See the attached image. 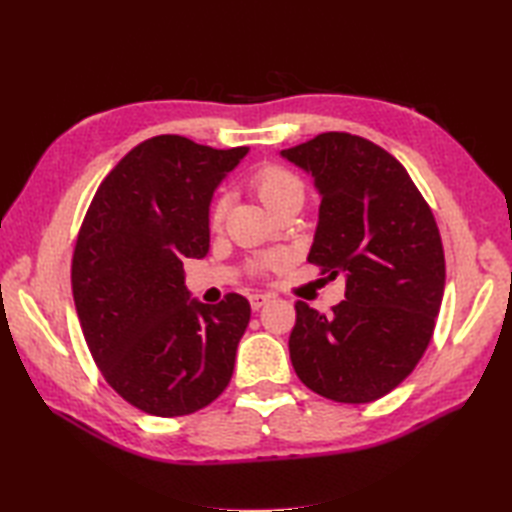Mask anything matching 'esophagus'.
I'll list each match as a JSON object with an SVG mask.
<instances>
[{
	"label": "esophagus",
	"mask_w": 512,
	"mask_h": 512,
	"mask_svg": "<svg viewBox=\"0 0 512 512\" xmlns=\"http://www.w3.org/2000/svg\"><path fill=\"white\" fill-rule=\"evenodd\" d=\"M248 301H250V308L253 310H259V308H264L266 303L270 301V297L268 295H250L248 297Z\"/></svg>",
	"instance_id": "34e87169"
}]
</instances>
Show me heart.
<instances>
[{
	"label": "heart",
	"instance_id": "b5f03b06",
	"mask_svg": "<svg viewBox=\"0 0 512 512\" xmlns=\"http://www.w3.org/2000/svg\"><path fill=\"white\" fill-rule=\"evenodd\" d=\"M250 189L262 202L268 213L277 211L279 206L286 204H303V198H306V189H303V182L292 173L290 169L281 167V165H264L262 169H257L250 178ZM224 211H226V200L220 198L215 200L211 211H209V224L211 228H220L224 222ZM279 264L277 255H266L259 257L253 262L255 273H262V270L275 268Z\"/></svg>",
	"mask_w": 512,
	"mask_h": 512
}]
</instances>
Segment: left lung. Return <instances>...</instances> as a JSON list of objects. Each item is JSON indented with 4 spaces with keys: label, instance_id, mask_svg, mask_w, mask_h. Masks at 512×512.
I'll return each instance as SVG.
<instances>
[{
    "label": "left lung",
    "instance_id": "1",
    "mask_svg": "<svg viewBox=\"0 0 512 512\" xmlns=\"http://www.w3.org/2000/svg\"><path fill=\"white\" fill-rule=\"evenodd\" d=\"M281 156L312 173L321 193L308 262L345 275L330 317L297 301L290 361L319 396L363 405L418 365L444 295V248L407 169L372 140L325 132Z\"/></svg>",
    "mask_w": 512,
    "mask_h": 512
}]
</instances>
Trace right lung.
Here are the masks:
<instances>
[{
  "mask_svg": "<svg viewBox=\"0 0 512 512\" xmlns=\"http://www.w3.org/2000/svg\"><path fill=\"white\" fill-rule=\"evenodd\" d=\"M248 147L162 134L107 173L72 255L85 343L118 396L160 418L209 405L233 376L250 303L237 292L189 301L182 259L209 253L213 191Z\"/></svg>",
  "mask_w": 512,
  "mask_h": 512,
  "instance_id": "obj_1",
  "label": "right lung"
}]
</instances>
